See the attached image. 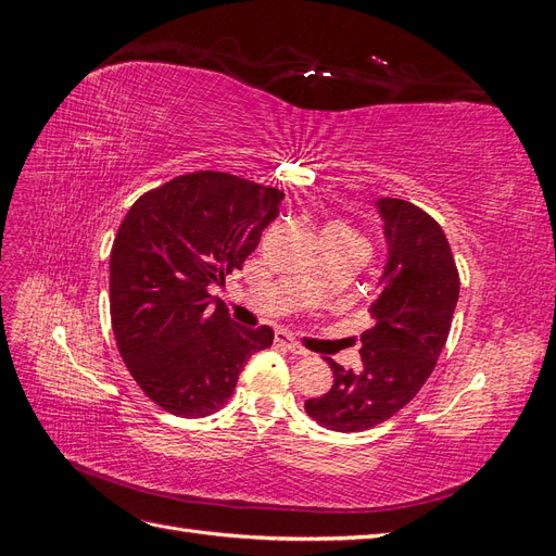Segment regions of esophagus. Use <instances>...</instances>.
Instances as JSON below:
<instances>
[{
	"mask_svg": "<svg viewBox=\"0 0 556 556\" xmlns=\"http://www.w3.org/2000/svg\"><path fill=\"white\" fill-rule=\"evenodd\" d=\"M276 343L280 345V348H285L288 352H292V355H296V357H306L308 355V350L304 348V345H299L292 336H288L285 331H278L276 333Z\"/></svg>",
	"mask_w": 556,
	"mask_h": 556,
	"instance_id": "1",
	"label": "esophagus"
}]
</instances>
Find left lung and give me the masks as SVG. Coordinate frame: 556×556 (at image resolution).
Listing matches in <instances>:
<instances>
[{
	"label": "left lung",
	"instance_id": "left-lung-1",
	"mask_svg": "<svg viewBox=\"0 0 556 556\" xmlns=\"http://www.w3.org/2000/svg\"><path fill=\"white\" fill-rule=\"evenodd\" d=\"M387 243L374 327L362 333V366L327 357L331 390L304 403L331 431H366L390 419L419 392L445 348L459 299V274L441 225L410 201H376Z\"/></svg>",
	"mask_w": 556,
	"mask_h": 556
}]
</instances>
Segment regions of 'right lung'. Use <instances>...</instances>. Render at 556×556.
<instances>
[{
	"mask_svg": "<svg viewBox=\"0 0 556 556\" xmlns=\"http://www.w3.org/2000/svg\"><path fill=\"white\" fill-rule=\"evenodd\" d=\"M282 192L223 172L178 176L137 199L111 250V325L131 378L178 417L220 410L271 327L233 323L211 285L241 268Z\"/></svg>",
	"mask_w": 556,
	"mask_h": 556,
	"instance_id": "1",
	"label": "right lung"
}]
</instances>
